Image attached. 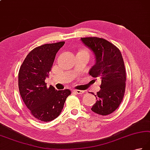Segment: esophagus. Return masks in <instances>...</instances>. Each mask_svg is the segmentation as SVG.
Segmentation results:
<instances>
[{
  "label": "esophagus",
  "instance_id": "1",
  "mask_svg": "<svg viewBox=\"0 0 150 150\" xmlns=\"http://www.w3.org/2000/svg\"><path fill=\"white\" fill-rule=\"evenodd\" d=\"M73 92H75V93H77V94H83L84 93V91L79 90H73Z\"/></svg>",
  "mask_w": 150,
  "mask_h": 150
}]
</instances>
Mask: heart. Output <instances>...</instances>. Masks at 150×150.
Segmentation results:
<instances>
[{
	"label": "heart",
	"instance_id": "1",
	"mask_svg": "<svg viewBox=\"0 0 150 150\" xmlns=\"http://www.w3.org/2000/svg\"><path fill=\"white\" fill-rule=\"evenodd\" d=\"M78 53H83V54H86L88 55H89V51L86 48H81V49L79 50L77 54Z\"/></svg>",
	"mask_w": 150,
	"mask_h": 150
}]
</instances>
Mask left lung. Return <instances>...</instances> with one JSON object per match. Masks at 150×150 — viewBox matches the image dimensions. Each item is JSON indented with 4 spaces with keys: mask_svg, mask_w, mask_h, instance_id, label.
Segmentation results:
<instances>
[{
    "mask_svg": "<svg viewBox=\"0 0 150 150\" xmlns=\"http://www.w3.org/2000/svg\"><path fill=\"white\" fill-rule=\"evenodd\" d=\"M81 41L96 57V64L89 74L101 79V90L94 95L97 101L91 110L99 115H108L121 104L125 90L126 73L121 52L103 38H82Z\"/></svg>",
    "mask_w": 150,
    "mask_h": 150,
    "instance_id": "8db88e82",
    "label": "left lung"
}]
</instances>
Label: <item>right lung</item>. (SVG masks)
Wrapping results in <instances>:
<instances>
[{
    "label": "right lung",
    "instance_id": "add662e5",
    "mask_svg": "<svg viewBox=\"0 0 150 150\" xmlns=\"http://www.w3.org/2000/svg\"><path fill=\"white\" fill-rule=\"evenodd\" d=\"M65 42L44 44L29 52L20 67L18 85L20 95L35 118L44 122L53 120L60 115L69 89L57 90L47 87L49 77L57 53Z\"/></svg>",
    "mask_w": 150,
    "mask_h": 150
}]
</instances>
